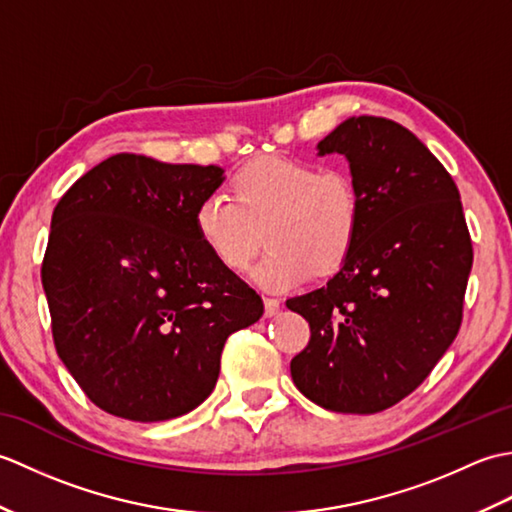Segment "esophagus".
<instances>
[{
  "label": "esophagus",
  "mask_w": 512,
  "mask_h": 512,
  "mask_svg": "<svg viewBox=\"0 0 512 512\" xmlns=\"http://www.w3.org/2000/svg\"><path fill=\"white\" fill-rule=\"evenodd\" d=\"M277 312H279V301L266 297L264 299V314H266V317H275Z\"/></svg>",
  "instance_id": "1"
}]
</instances>
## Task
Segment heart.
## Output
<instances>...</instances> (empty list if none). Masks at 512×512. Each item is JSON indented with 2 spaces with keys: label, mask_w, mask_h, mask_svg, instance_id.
Listing matches in <instances>:
<instances>
[{
  "label": "heart",
  "mask_w": 512,
  "mask_h": 512,
  "mask_svg": "<svg viewBox=\"0 0 512 512\" xmlns=\"http://www.w3.org/2000/svg\"><path fill=\"white\" fill-rule=\"evenodd\" d=\"M233 200L204 195L193 224L204 248L233 273L253 262L262 231L270 248L250 277L270 292L328 273L350 255L361 226V195L343 171H321L317 162L264 156L231 180Z\"/></svg>",
  "instance_id": "heart-1"
}]
</instances>
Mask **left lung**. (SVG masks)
<instances>
[{"label": "left lung", "mask_w": 512, "mask_h": 512, "mask_svg": "<svg viewBox=\"0 0 512 512\" xmlns=\"http://www.w3.org/2000/svg\"><path fill=\"white\" fill-rule=\"evenodd\" d=\"M317 149L345 156L361 226L339 273L286 301L310 323L290 374L314 405L376 413L409 396L458 336L469 228L449 171L407 127L352 116Z\"/></svg>", "instance_id": "obj_1"}]
</instances>
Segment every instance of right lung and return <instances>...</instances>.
<instances>
[{
  "instance_id": "right-lung-1",
  "label": "right lung",
  "mask_w": 512,
  "mask_h": 512,
  "mask_svg": "<svg viewBox=\"0 0 512 512\" xmlns=\"http://www.w3.org/2000/svg\"><path fill=\"white\" fill-rule=\"evenodd\" d=\"M222 167L116 154L52 213L41 266L57 354L96 407L136 422L184 416L211 396L228 334L262 297L195 233Z\"/></svg>"
}]
</instances>
